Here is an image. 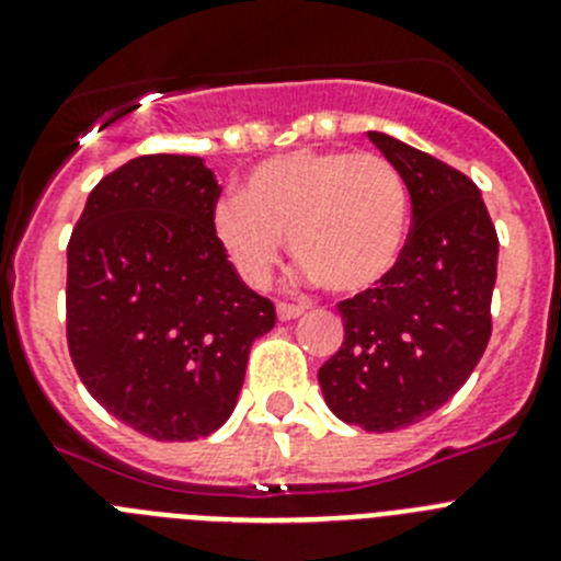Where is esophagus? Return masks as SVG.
<instances>
[{"mask_svg":"<svg viewBox=\"0 0 561 561\" xmlns=\"http://www.w3.org/2000/svg\"><path fill=\"white\" fill-rule=\"evenodd\" d=\"M304 314V306H295V304H277V317L280 320H295V317Z\"/></svg>","mask_w":561,"mask_h":561,"instance_id":"obj_1","label":"esophagus"}]
</instances>
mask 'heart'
<instances>
[{"mask_svg": "<svg viewBox=\"0 0 561 561\" xmlns=\"http://www.w3.org/2000/svg\"><path fill=\"white\" fill-rule=\"evenodd\" d=\"M410 193L379 153L300 148L257 162L241 196L213 207V236L250 286L291 255L331 291L359 295L381 284L408 244Z\"/></svg>", "mask_w": 561, "mask_h": 561, "instance_id": "obj_1", "label": "heart"}]
</instances>
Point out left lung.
<instances>
[{"mask_svg": "<svg viewBox=\"0 0 561 561\" xmlns=\"http://www.w3.org/2000/svg\"><path fill=\"white\" fill-rule=\"evenodd\" d=\"M368 137L408 182L413 230L381 284L336 306L345 340L317 379L336 419L393 433L447 404L483 356L500 244L469 176L385 131Z\"/></svg>", "mask_w": 561, "mask_h": 561, "instance_id": "8db88e82", "label": "left lung"}]
</instances>
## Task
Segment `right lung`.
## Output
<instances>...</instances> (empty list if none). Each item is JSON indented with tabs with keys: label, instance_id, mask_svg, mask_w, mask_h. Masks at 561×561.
I'll use <instances>...</instances> for the list:
<instances>
[{
	"label": "right lung",
	"instance_id": "obj_1",
	"mask_svg": "<svg viewBox=\"0 0 561 561\" xmlns=\"http://www.w3.org/2000/svg\"><path fill=\"white\" fill-rule=\"evenodd\" d=\"M216 173L148 153L103 176L67 247V342L87 390L137 433L196 440L230 419L275 306L213 236Z\"/></svg>",
	"mask_w": 561,
	"mask_h": 561
}]
</instances>
